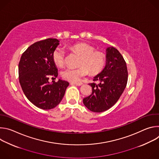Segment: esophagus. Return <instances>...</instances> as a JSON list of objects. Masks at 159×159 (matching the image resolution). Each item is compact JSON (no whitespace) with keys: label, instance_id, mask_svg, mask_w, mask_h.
Segmentation results:
<instances>
[{"label":"esophagus","instance_id":"obj_1","mask_svg":"<svg viewBox=\"0 0 159 159\" xmlns=\"http://www.w3.org/2000/svg\"><path fill=\"white\" fill-rule=\"evenodd\" d=\"M72 84L75 85H78V86H80V85H82L83 84H82V82H72Z\"/></svg>","mask_w":159,"mask_h":159}]
</instances>
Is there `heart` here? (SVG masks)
I'll return each mask as SVG.
<instances>
[{
	"label": "heart",
	"instance_id": "obj_1",
	"mask_svg": "<svg viewBox=\"0 0 159 159\" xmlns=\"http://www.w3.org/2000/svg\"><path fill=\"white\" fill-rule=\"evenodd\" d=\"M70 49L81 56L78 68L67 67L63 69L61 75V77L70 82H77L82 77L87 75L89 70L93 74L99 72L104 66L106 58L104 55L98 51H94L93 47L86 43H78L72 45ZM65 53L60 48H56L52 55L53 60L57 66H61L65 62Z\"/></svg>",
	"mask_w": 159,
	"mask_h": 159
}]
</instances>
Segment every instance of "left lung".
Listing matches in <instances>:
<instances>
[{
    "instance_id": "8db88e82",
    "label": "left lung",
    "mask_w": 159,
    "mask_h": 159,
    "mask_svg": "<svg viewBox=\"0 0 159 159\" xmlns=\"http://www.w3.org/2000/svg\"><path fill=\"white\" fill-rule=\"evenodd\" d=\"M106 64L102 71L94 77L99 84H89L93 92L83 99L85 106L93 112L109 109L118 101L126 86L128 70L125 60L115 48L106 49Z\"/></svg>"
}]
</instances>
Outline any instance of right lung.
I'll return each mask as SVG.
<instances>
[{
  "label": "right lung",
  "mask_w": 159,
  "mask_h": 159,
  "mask_svg": "<svg viewBox=\"0 0 159 159\" xmlns=\"http://www.w3.org/2000/svg\"><path fill=\"white\" fill-rule=\"evenodd\" d=\"M59 42L48 38L33 43L22 53L19 63V80L23 93L42 109H51L59 104L69 85L61 79L57 82L48 81L50 76H58L52 55Z\"/></svg>",
  "instance_id": "right-lung-1"
}]
</instances>
